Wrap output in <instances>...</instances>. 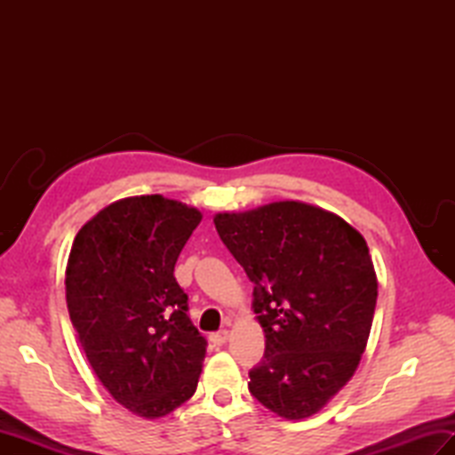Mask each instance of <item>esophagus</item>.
I'll list each match as a JSON object with an SVG mask.
<instances>
[{
    "label": "esophagus",
    "instance_id": "obj_1",
    "mask_svg": "<svg viewBox=\"0 0 455 455\" xmlns=\"http://www.w3.org/2000/svg\"><path fill=\"white\" fill-rule=\"evenodd\" d=\"M209 340L215 344V346H222L227 340H228V331H220V332H212L209 336Z\"/></svg>",
    "mask_w": 455,
    "mask_h": 455
}]
</instances>
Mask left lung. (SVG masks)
<instances>
[{"instance_id":"left-lung-1","label":"left lung","mask_w":455,"mask_h":455,"mask_svg":"<svg viewBox=\"0 0 455 455\" xmlns=\"http://www.w3.org/2000/svg\"><path fill=\"white\" fill-rule=\"evenodd\" d=\"M254 283L266 352L248 389L289 420L321 411L350 381L370 338L377 277L363 236L334 212L279 201L215 217Z\"/></svg>"}]
</instances>
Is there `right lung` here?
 Returning <instances> with one entry per match:
<instances>
[{
  "label": "right lung",
  "mask_w": 455,
  "mask_h": 455,
  "mask_svg": "<svg viewBox=\"0 0 455 455\" xmlns=\"http://www.w3.org/2000/svg\"><path fill=\"white\" fill-rule=\"evenodd\" d=\"M201 212L162 196L111 203L76 235L66 303L85 357L113 399L144 419L197 389L205 336L173 277Z\"/></svg>",
  "instance_id": "1"
}]
</instances>
